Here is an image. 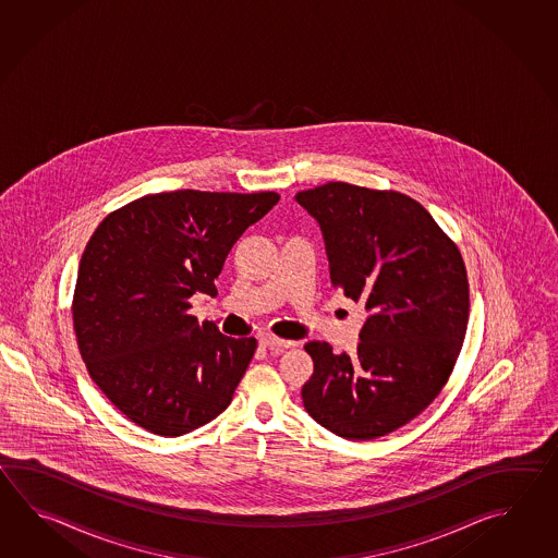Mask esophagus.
<instances>
[{
	"label": "esophagus",
	"instance_id": "1",
	"mask_svg": "<svg viewBox=\"0 0 558 558\" xmlns=\"http://www.w3.org/2000/svg\"><path fill=\"white\" fill-rule=\"evenodd\" d=\"M262 344L267 347V349H271V351H283V349L295 347V341H284V339L275 337V335H263Z\"/></svg>",
	"mask_w": 558,
	"mask_h": 558
}]
</instances>
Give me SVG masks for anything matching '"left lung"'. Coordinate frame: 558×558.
I'll return each mask as SVG.
<instances>
[{"label": "left lung", "mask_w": 558, "mask_h": 558, "mask_svg": "<svg viewBox=\"0 0 558 558\" xmlns=\"http://www.w3.org/2000/svg\"><path fill=\"white\" fill-rule=\"evenodd\" d=\"M295 202L319 223L335 289L367 320L351 355L305 344L301 397L320 427L349 440L385 437L421 415L449 380L469 323L461 251L399 191L331 181Z\"/></svg>", "instance_id": "obj_1"}]
</instances>
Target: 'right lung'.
<instances>
[{
	"label": "right lung",
	"mask_w": 558,
	"mask_h": 558,
	"mask_svg": "<svg viewBox=\"0 0 558 558\" xmlns=\"http://www.w3.org/2000/svg\"><path fill=\"white\" fill-rule=\"evenodd\" d=\"M279 195L181 190L107 215L73 293V329L89 377L135 425L179 437L226 411L257 349L190 315L217 295L231 247Z\"/></svg>",
	"instance_id": "right-lung-1"
}]
</instances>
